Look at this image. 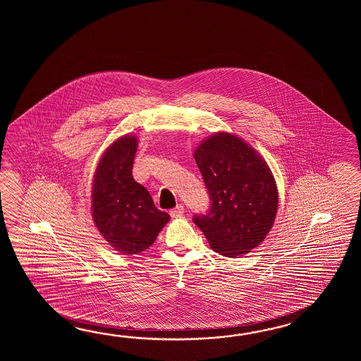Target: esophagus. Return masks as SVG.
Returning a JSON list of instances; mask_svg holds the SVG:
<instances>
[{
	"mask_svg": "<svg viewBox=\"0 0 361 361\" xmlns=\"http://www.w3.org/2000/svg\"><path fill=\"white\" fill-rule=\"evenodd\" d=\"M184 213V207L182 205H178V207H174V209H171L170 210V215L173 216V218H179V216H182Z\"/></svg>",
	"mask_w": 361,
	"mask_h": 361,
	"instance_id": "obj_1",
	"label": "esophagus"
}]
</instances>
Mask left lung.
Masks as SVG:
<instances>
[{
	"mask_svg": "<svg viewBox=\"0 0 361 361\" xmlns=\"http://www.w3.org/2000/svg\"><path fill=\"white\" fill-rule=\"evenodd\" d=\"M210 207L193 215L216 253L238 257L259 245L277 212V190L269 165L243 139L218 133L195 151Z\"/></svg>",
	"mask_w": 361,
	"mask_h": 361,
	"instance_id": "8db88e82",
	"label": "left lung"
}]
</instances>
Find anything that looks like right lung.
<instances>
[{
	"mask_svg": "<svg viewBox=\"0 0 361 361\" xmlns=\"http://www.w3.org/2000/svg\"><path fill=\"white\" fill-rule=\"evenodd\" d=\"M137 138L123 135L108 147L95 170L92 219L109 245L125 255L138 254L154 244L170 215L154 207L146 187L131 170Z\"/></svg>",
	"mask_w": 361,
	"mask_h": 361,
	"instance_id": "add662e5",
	"label": "right lung"
}]
</instances>
